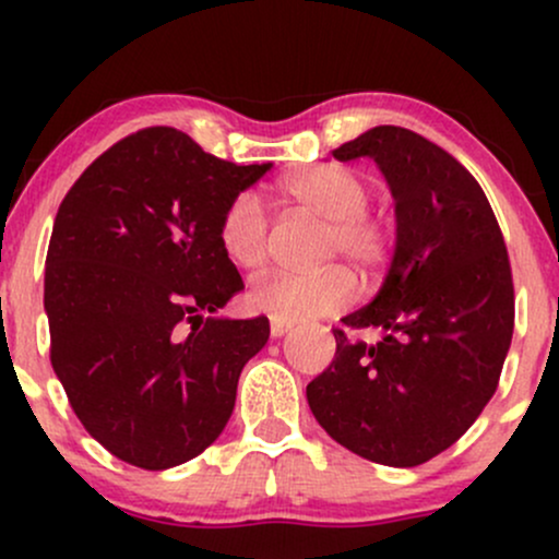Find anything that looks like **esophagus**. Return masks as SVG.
<instances>
[{"label":"esophagus","instance_id":"1","mask_svg":"<svg viewBox=\"0 0 559 559\" xmlns=\"http://www.w3.org/2000/svg\"><path fill=\"white\" fill-rule=\"evenodd\" d=\"M288 331H292V323H286V320H275V318L271 320V336L281 338Z\"/></svg>","mask_w":559,"mask_h":559}]
</instances>
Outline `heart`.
<instances>
[{
  "instance_id": "obj_1",
  "label": "heart",
  "mask_w": 559,
  "mask_h": 559,
  "mask_svg": "<svg viewBox=\"0 0 559 559\" xmlns=\"http://www.w3.org/2000/svg\"><path fill=\"white\" fill-rule=\"evenodd\" d=\"M278 194L297 213L325 221L320 260H349L365 275L389 267L396 252V226L386 213L368 207L373 186L349 165H312L286 176ZM217 243L239 271H260L271 258V217L252 191L230 197L217 217ZM357 297L349 267L329 265L318 273H267L247 292L249 310L297 323L342 312Z\"/></svg>"
}]
</instances>
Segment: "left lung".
I'll list each match as a JSON object with an SVG mask.
<instances>
[{"label":"left lung","instance_id":"left-lung-1","mask_svg":"<svg viewBox=\"0 0 559 559\" xmlns=\"http://www.w3.org/2000/svg\"><path fill=\"white\" fill-rule=\"evenodd\" d=\"M333 157L376 159L394 194L396 252L376 299L333 329L336 355L307 402L349 452L415 467L452 447L499 386L515 329L510 254L476 178L420 133L378 126ZM365 328L382 342L357 340Z\"/></svg>","mask_w":559,"mask_h":559}]
</instances>
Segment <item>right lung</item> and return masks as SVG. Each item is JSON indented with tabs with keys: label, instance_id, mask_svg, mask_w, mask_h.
Masks as SVG:
<instances>
[{
	"label": "right lung",
	"instance_id": "add662e5",
	"mask_svg": "<svg viewBox=\"0 0 559 559\" xmlns=\"http://www.w3.org/2000/svg\"><path fill=\"white\" fill-rule=\"evenodd\" d=\"M267 168L152 126L102 152L57 210L49 360L83 428L128 465L165 471L213 444L271 336L262 316L213 318L243 288L217 217Z\"/></svg>",
	"mask_w": 559,
	"mask_h": 559
}]
</instances>
